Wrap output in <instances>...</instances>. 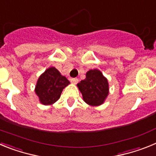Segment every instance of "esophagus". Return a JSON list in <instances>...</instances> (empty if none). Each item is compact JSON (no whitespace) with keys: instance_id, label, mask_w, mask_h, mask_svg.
Here are the masks:
<instances>
[{"instance_id":"obj_1","label":"esophagus","mask_w":156,"mask_h":156,"mask_svg":"<svg viewBox=\"0 0 156 156\" xmlns=\"http://www.w3.org/2000/svg\"><path fill=\"white\" fill-rule=\"evenodd\" d=\"M70 80H71V82L73 83H78V79H77V78H71Z\"/></svg>"}]
</instances>
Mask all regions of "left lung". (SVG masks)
Segmentation results:
<instances>
[{
    "instance_id": "1",
    "label": "left lung",
    "mask_w": 156,
    "mask_h": 156,
    "mask_svg": "<svg viewBox=\"0 0 156 156\" xmlns=\"http://www.w3.org/2000/svg\"><path fill=\"white\" fill-rule=\"evenodd\" d=\"M85 102L93 106L100 105L108 94V83L98 69L89 70L86 78L77 84Z\"/></svg>"
}]
</instances>
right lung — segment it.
Here are the masks:
<instances>
[{
    "mask_svg": "<svg viewBox=\"0 0 156 156\" xmlns=\"http://www.w3.org/2000/svg\"><path fill=\"white\" fill-rule=\"evenodd\" d=\"M70 83L55 67H51L39 77L35 92L44 105H51L58 101L63 89Z\"/></svg>",
    "mask_w": 156,
    "mask_h": 156,
    "instance_id": "obj_1",
    "label": "right lung"
}]
</instances>
